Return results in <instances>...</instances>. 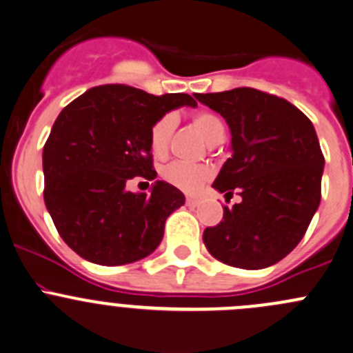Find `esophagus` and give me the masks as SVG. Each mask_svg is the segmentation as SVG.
Returning <instances> with one entry per match:
<instances>
[{
    "label": "esophagus",
    "mask_w": 353,
    "mask_h": 353,
    "mask_svg": "<svg viewBox=\"0 0 353 353\" xmlns=\"http://www.w3.org/2000/svg\"><path fill=\"white\" fill-rule=\"evenodd\" d=\"M187 205H190V207H199V205H201V199H197V197H187Z\"/></svg>",
    "instance_id": "esophagus-1"
}]
</instances>
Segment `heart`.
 Masks as SVG:
<instances>
[{
    "label": "heart",
    "mask_w": 353,
    "mask_h": 353,
    "mask_svg": "<svg viewBox=\"0 0 353 353\" xmlns=\"http://www.w3.org/2000/svg\"><path fill=\"white\" fill-rule=\"evenodd\" d=\"M194 125L202 134L203 139L209 144L224 136V123L219 117L209 112H199L194 115ZM175 129V119L172 115H163L152 123L150 130V148L156 158H163L168 151L170 137ZM212 176V170L207 165H190V163H172L163 170V178L173 187L195 194L199 192Z\"/></svg>",
    "instance_id": "obj_1"
}]
</instances>
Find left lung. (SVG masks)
<instances>
[{
	"label": "left lung",
	"instance_id": "left-lung-1",
	"mask_svg": "<svg viewBox=\"0 0 353 353\" xmlns=\"http://www.w3.org/2000/svg\"><path fill=\"white\" fill-rule=\"evenodd\" d=\"M194 97L231 130V158L212 187L241 195L203 231V245L231 267H270L296 248L321 201L325 158L312 122L284 98L253 88Z\"/></svg>",
	"mask_w": 353,
	"mask_h": 353
}]
</instances>
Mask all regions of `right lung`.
Instances as JSON below:
<instances>
[{
    "instance_id": "add662e5",
    "label": "right lung",
    "mask_w": 353,
    "mask_h": 353,
    "mask_svg": "<svg viewBox=\"0 0 353 353\" xmlns=\"http://www.w3.org/2000/svg\"><path fill=\"white\" fill-rule=\"evenodd\" d=\"M187 93L154 97L125 85L90 88L54 122L42 152L43 201L71 250L98 265H125L151 255L170 214L185 195L155 180L152 194L129 192L134 176L154 179L150 130L180 107Z\"/></svg>"
}]
</instances>
